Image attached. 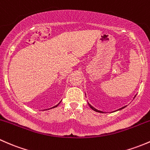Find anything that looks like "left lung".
<instances>
[{
    "label": "left lung",
    "instance_id": "8db88e82",
    "mask_svg": "<svg viewBox=\"0 0 150 150\" xmlns=\"http://www.w3.org/2000/svg\"><path fill=\"white\" fill-rule=\"evenodd\" d=\"M85 95H86V94H85ZM135 97H136V95L135 96H134V98H135ZM88 104H89V107L91 108H92V110H95V111H96V112H102V113H104V112H103V111H101V110H98V109H96L95 108H94L93 106L92 105H91L90 104H89V103H88ZM126 106H124V107H122L121 108H119V109H118V110H115V111H112V112H115V111H118V110H122V109H123L124 108H126Z\"/></svg>",
    "mask_w": 150,
    "mask_h": 150
}]
</instances>
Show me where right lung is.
Wrapping results in <instances>:
<instances>
[{
  "mask_svg": "<svg viewBox=\"0 0 150 150\" xmlns=\"http://www.w3.org/2000/svg\"><path fill=\"white\" fill-rule=\"evenodd\" d=\"M61 102H60V103H61ZM59 103H58V105H55V106H53V107H52V108H56V107H57V106H58V105H59Z\"/></svg>",
  "mask_w": 150,
  "mask_h": 150,
  "instance_id": "add662e5",
  "label": "right lung"
}]
</instances>
